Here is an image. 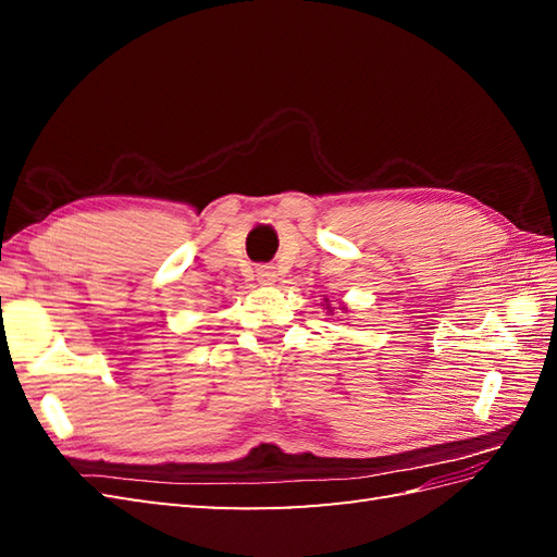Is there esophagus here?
I'll return each mask as SVG.
<instances>
[{
    "mask_svg": "<svg viewBox=\"0 0 557 557\" xmlns=\"http://www.w3.org/2000/svg\"><path fill=\"white\" fill-rule=\"evenodd\" d=\"M256 280L260 282V285H275L277 272L272 265H258L256 268Z\"/></svg>",
    "mask_w": 557,
    "mask_h": 557,
    "instance_id": "1",
    "label": "esophagus"
}]
</instances>
